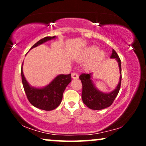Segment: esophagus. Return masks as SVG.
Segmentation results:
<instances>
[{
  "mask_svg": "<svg viewBox=\"0 0 146 146\" xmlns=\"http://www.w3.org/2000/svg\"><path fill=\"white\" fill-rule=\"evenodd\" d=\"M72 78L73 79H77L78 78V75L77 73L76 72H72Z\"/></svg>",
  "mask_w": 146,
  "mask_h": 146,
  "instance_id": "1",
  "label": "esophagus"
}]
</instances>
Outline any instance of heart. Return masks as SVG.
Masks as SVG:
<instances>
[{"instance_id": "heart-1", "label": "heart", "mask_w": 146, "mask_h": 146, "mask_svg": "<svg viewBox=\"0 0 146 146\" xmlns=\"http://www.w3.org/2000/svg\"><path fill=\"white\" fill-rule=\"evenodd\" d=\"M98 51V48H97L96 46H92V47L88 49V54L90 56H94L96 54ZM104 56H105L104 52L100 51L96 54V60H100L104 58Z\"/></svg>"}]
</instances>
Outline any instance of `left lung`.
Here are the masks:
<instances>
[{
  "mask_svg": "<svg viewBox=\"0 0 146 146\" xmlns=\"http://www.w3.org/2000/svg\"><path fill=\"white\" fill-rule=\"evenodd\" d=\"M111 58H115L118 62L119 72H120V78L117 87L114 90L110 93H104L99 91L94 86L91 80L92 74L82 73L79 76V78L82 84V101L87 107L92 110H99L104 109L112 104L115 98L118 94L120 89L121 80V60L118 55L114 50H112V54L110 56Z\"/></svg>",
  "mask_w": 146,
  "mask_h": 146,
  "instance_id": "8db88e82",
  "label": "left lung"
}]
</instances>
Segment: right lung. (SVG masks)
I'll use <instances>...</instances> for the list:
<instances>
[{
    "mask_svg": "<svg viewBox=\"0 0 146 146\" xmlns=\"http://www.w3.org/2000/svg\"><path fill=\"white\" fill-rule=\"evenodd\" d=\"M55 38L56 36L43 38L35 44L31 49ZM21 76L24 90L30 103L37 108L46 111L54 110L60 104L64 91L72 80L71 74H60L57 76L47 86L42 88H36L31 86L26 80L23 72V66L21 68Z\"/></svg>",
    "mask_w": 146,
    "mask_h": 146,
    "instance_id": "add662e5",
    "label": "right lung"
}]
</instances>
